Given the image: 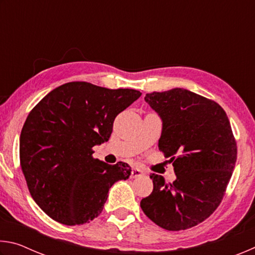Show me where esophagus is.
<instances>
[{
	"mask_svg": "<svg viewBox=\"0 0 255 255\" xmlns=\"http://www.w3.org/2000/svg\"><path fill=\"white\" fill-rule=\"evenodd\" d=\"M144 175V172L137 169V167H133V169L131 170V173H130V178H139V176H143Z\"/></svg>",
	"mask_w": 255,
	"mask_h": 255,
	"instance_id": "obj_1",
	"label": "esophagus"
}]
</instances>
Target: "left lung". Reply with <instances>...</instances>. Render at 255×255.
Returning <instances> with one entry per match:
<instances>
[{"label":"left lung","instance_id":"left-lung-1","mask_svg":"<svg viewBox=\"0 0 255 255\" xmlns=\"http://www.w3.org/2000/svg\"><path fill=\"white\" fill-rule=\"evenodd\" d=\"M145 101L162 119L158 149L176 179L150 174L153 191L140 207L164 230H188L208 218L225 195L237 158L230 120L218 103L184 89L147 93Z\"/></svg>","mask_w":255,"mask_h":255}]
</instances>
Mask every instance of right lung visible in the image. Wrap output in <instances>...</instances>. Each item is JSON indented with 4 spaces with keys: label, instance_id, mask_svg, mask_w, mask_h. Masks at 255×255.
<instances>
[{
    "label": "right lung",
    "instance_id": "1",
    "mask_svg": "<svg viewBox=\"0 0 255 255\" xmlns=\"http://www.w3.org/2000/svg\"><path fill=\"white\" fill-rule=\"evenodd\" d=\"M141 96L88 82L58 86L30 111L20 135V165L30 195L64 225H83L101 214L108 192L127 180V163L93 158L92 147L109 140L115 118Z\"/></svg>",
    "mask_w": 255,
    "mask_h": 255
}]
</instances>
